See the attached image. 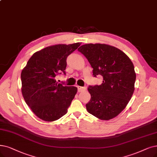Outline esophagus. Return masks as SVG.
Here are the masks:
<instances>
[{
	"label": "esophagus",
	"instance_id": "34e87169",
	"mask_svg": "<svg viewBox=\"0 0 157 157\" xmlns=\"http://www.w3.org/2000/svg\"><path fill=\"white\" fill-rule=\"evenodd\" d=\"M77 88H78V92H82V91H84L86 90V87L78 86Z\"/></svg>",
	"mask_w": 157,
	"mask_h": 157
}]
</instances>
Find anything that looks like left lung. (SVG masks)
<instances>
[{
  "mask_svg": "<svg viewBox=\"0 0 157 157\" xmlns=\"http://www.w3.org/2000/svg\"><path fill=\"white\" fill-rule=\"evenodd\" d=\"M78 51L89 61L93 77H103L100 85L88 87L91 99L86 105L87 111L104 121L117 117L134 92L136 74L132 62L121 50L104 44H87Z\"/></svg>",
  "mask_w": 157,
  "mask_h": 157,
  "instance_id": "1",
  "label": "left lung"
}]
</instances>
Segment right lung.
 Masks as SVG:
<instances>
[{
  "label": "right lung",
  "mask_w": 157,
  "mask_h": 157,
  "mask_svg": "<svg viewBox=\"0 0 157 157\" xmlns=\"http://www.w3.org/2000/svg\"><path fill=\"white\" fill-rule=\"evenodd\" d=\"M81 43L57 44L35 53L21 73L22 93L26 104L42 120L57 121L66 114L77 92L75 86H66L55 80L63 73L66 59Z\"/></svg>",
  "instance_id": "add662e5"
}]
</instances>
